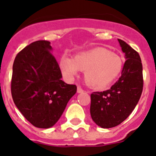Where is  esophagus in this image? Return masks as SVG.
Segmentation results:
<instances>
[{
	"mask_svg": "<svg viewBox=\"0 0 156 156\" xmlns=\"http://www.w3.org/2000/svg\"><path fill=\"white\" fill-rule=\"evenodd\" d=\"M82 92H83V90L80 87H77V93H82Z\"/></svg>",
	"mask_w": 156,
	"mask_h": 156,
	"instance_id": "esophagus-1",
	"label": "esophagus"
}]
</instances>
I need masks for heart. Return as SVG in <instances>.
I'll return each instance as SVG.
<instances>
[{
  "instance_id": "obj_1",
  "label": "heart",
  "mask_w": 156,
  "mask_h": 156,
  "mask_svg": "<svg viewBox=\"0 0 156 156\" xmlns=\"http://www.w3.org/2000/svg\"><path fill=\"white\" fill-rule=\"evenodd\" d=\"M63 74L72 78L77 73L85 71V81L91 87L103 89L113 82L122 71V58L105 48H94L82 52L74 58L63 55L60 60Z\"/></svg>"
}]
</instances>
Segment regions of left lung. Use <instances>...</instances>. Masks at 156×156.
I'll list each match as a JSON object with an SVG mask.
<instances>
[{
	"instance_id": "8db88e82",
	"label": "left lung",
	"mask_w": 156,
	"mask_h": 156,
	"mask_svg": "<svg viewBox=\"0 0 156 156\" xmlns=\"http://www.w3.org/2000/svg\"><path fill=\"white\" fill-rule=\"evenodd\" d=\"M118 41L126 58L121 76L109 90L90 94V115L102 128L114 127L123 122L136 107L143 90L142 63L138 52L125 41Z\"/></svg>"
}]
</instances>
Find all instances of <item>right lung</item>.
I'll return each mask as SVG.
<instances>
[{
    "instance_id": "obj_1",
    "label": "right lung",
    "mask_w": 156,
    "mask_h": 156,
    "mask_svg": "<svg viewBox=\"0 0 156 156\" xmlns=\"http://www.w3.org/2000/svg\"><path fill=\"white\" fill-rule=\"evenodd\" d=\"M48 41L24 48L13 63L11 91L14 103L33 126L49 128L62 115L76 86L62 80V72Z\"/></svg>"
}]
</instances>
